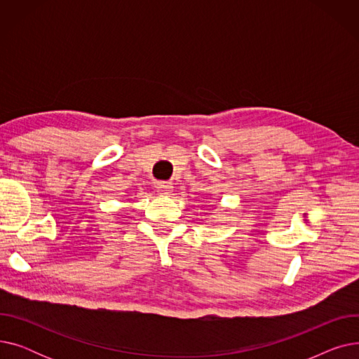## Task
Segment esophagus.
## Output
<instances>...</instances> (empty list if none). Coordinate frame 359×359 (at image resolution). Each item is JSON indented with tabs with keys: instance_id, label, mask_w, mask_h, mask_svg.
I'll list each match as a JSON object with an SVG mask.
<instances>
[{
	"instance_id": "obj_1",
	"label": "esophagus",
	"mask_w": 359,
	"mask_h": 359,
	"mask_svg": "<svg viewBox=\"0 0 359 359\" xmlns=\"http://www.w3.org/2000/svg\"><path fill=\"white\" fill-rule=\"evenodd\" d=\"M156 187H157V192L163 195H170L173 192V184L170 182H158Z\"/></svg>"
}]
</instances>
